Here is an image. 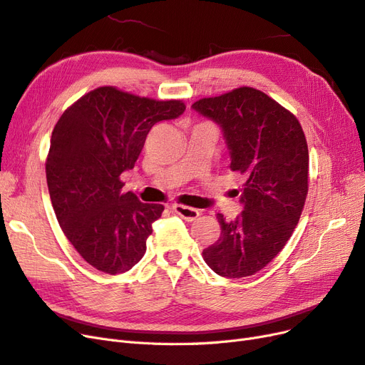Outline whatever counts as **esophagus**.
Listing matches in <instances>:
<instances>
[{
    "mask_svg": "<svg viewBox=\"0 0 365 365\" xmlns=\"http://www.w3.org/2000/svg\"><path fill=\"white\" fill-rule=\"evenodd\" d=\"M172 210H173L175 215L181 216L182 219H185V220H188V222L196 220V219L199 217V215H200L199 210L192 208V207H187V205H181V204L173 205V207H172Z\"/></svg>",
    "mask_w": 365,
    "mask_h": 365,
    "instance_id": "34e87169",
    "label": "esophagus"
}]
</instances>
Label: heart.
Returning a JSON list of instances; mask_svg holds the SVG:
<instances>
[{"label": "heart", "mask_w": 365, "mask_h": 365, "mask_svg": "<svg viewBox=\"0 0 365 365\" xmlns=\"http://www.w3.org/2000/svg\"><path fill=\"white\" fill-rule=\"evenodd\" d=\"M204 123H207V122H204Z\"/></svg>", "instance_id": "1"}]
</instances>
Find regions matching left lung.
<instances>
[{
	"label": "left lung",
	"mask_w": 365,
	"mask_h": 365,
	"mask_svg": "<svg viewBox=\"0 0 365 365\" xmlns=\"http://www.w3.org/2000/svg\"><path fill=\"white\" fill-rule=\"evenodd\" d=\"M193 108L220 125L230 168L245 180V210L235 220L219 212L220 237L202 257L217 274L245 278L281 252L302 215L309 168L305 134L290 110L254 87L202 98Z\"/></svg>",
	"instance_id": "1"
}]
</instances>
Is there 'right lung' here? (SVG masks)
Instances as JSON below:
<instances>
[{
	"mask_svg": "<svg viewBox=\"0 0 365 365\" xmlns=\"http://www.w3.org/2000/svg\"><path fill=\"white\" fill-rule=\"evenodd\" d=\"M181 99L137 96L96 87L57 120L46 155L48 192L58 225L75 250L99 272L130 270L146 252L161 204L122 192L150 128L182 115Z\"/></svg>",
	"mask_w": 365,
	"mask_h": 365,
	"instance_id": "1",
	"label": "right lung"
}]
</instances>
